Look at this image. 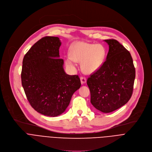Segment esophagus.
<instances>
[{"label": "esophagus", "mask_w": 152, "mask_h": 152, "mask_svg": "<svg viewBox=\"0 0 152 152\" xmlns=\"http://www.w3.org/2000/svg\"><path fill=\"white\" fill-rule=\"evenodd\" d=\"M80 80H81V84H85L86 82V78L84 77H80Z\"/></svg>", "instance_id": "34e87169"}]
</instances>
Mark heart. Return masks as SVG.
<instances>
[{
    "label": "heart",
    "mask_w": 152,
    "mask_h": 152,
    "mask_svg": "<svg viewBox=\"0 0 152 152\" xmlns=\"http://www.w3.org/2000/svg\"><path fill=\"white\" fill-rule=\"evenodd\" d=\"M106 55V50L101 44H94L84 42L73 44L69 50L71 58L66 60V64L74 67V61L81 63V69L86 74L96 71L102 65Z\"/></svg>",
    "instance_id": "1"
}]
</instances>
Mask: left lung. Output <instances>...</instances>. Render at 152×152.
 <instances>
[{
    "label": "left lung",
    "instance_id": "obj_1",
    "mask_svg": "<svg viewBox=\"0 0 152 152\" xmlns=\"http://www.w3.org/2000/svg\"><path fill=\"white\" fill-rule=\"evenodd\" d=\"M109 45L107 60L87 80L91 103L108 113L119 109L132 96L135 68L129 51L115 39L104 40Z\"/></svg>",
    "mask_w": 152,
    "mask_h": 152
}]
</instances>
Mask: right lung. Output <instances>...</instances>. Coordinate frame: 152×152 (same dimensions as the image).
I'll list each match as a JSON object with an SVG mask.
<instances>
[{
    "label": "right lung",
    "instance_id": "add662e5",
    "mask_svg": "<svg viewBox=\"0 0 152 152\" xmlns=\"http://www.w3.org/2000/svg\"><path fill=\"white\" fill-rule=\"evenodd\" d=\"M61 42L58 37H45L25 55L21 72L22 85L32 108L46 116L65 111L74 93L81 86L78 75L66 74L60 58Z\"/></svg>",
    "mask_w": 152,
    "mask_h": 152
}]
</instances>
